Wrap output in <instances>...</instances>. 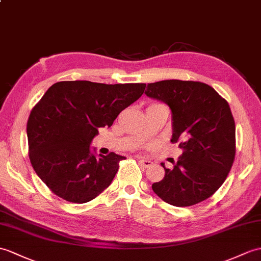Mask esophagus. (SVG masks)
Segmentation results:
<instances>
[{"mask_svg":"<svg viewBox=\"0 0 261 261\" xmlns=\"http://www.w3.org/2000/svg\"><path fill=\"white\" fill-rule=\"evenodd\" d=\"M139 162H140V165L144 168H148V167L152 165V161L149 160V159H140V160H139Z\"/></svg>","mask_w":261,"mask_h":261,"instance_id":"esophagus-1","label":"esophagus"}]
</instances>
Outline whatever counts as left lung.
Returning <instances> with one entry per match:
<instances>
[{
  "label": "left lung",
  "mask_w": 261,
  "mask_h": 261,
  "mask_svg": "<svg viewBox=\"0 0 261 261\" xmlns=\"http://www.w3.org/2000/svg\"><path fill=\"white\" fill-rule=\"evenodd\" d=\"M144 94L171 110V142L184 150L173 169L152 185L163 201L188 207L219 189L232 167L236 125L228 102L202 82L165 80L148 84Z\"/></svg>",
  "instance_id": "left-lung-1"
}]
</instances>
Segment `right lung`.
Here are the masks:
<instances>
[{
	"label": "right lung",
	"instance_id": "obj_1",
	"mask_svg": "<svg viewBox=\"0 0 261 261\" xmlns=\"http://www.w3.org/2000/svg\"><path fill=\"white\" fill-rule=\"evenodd\" d=\"M144 83L62 81L47 89L28 120L29 156L40 179L66 201H91L111 185L124 156L96 154L99 128L143 94Z\"/></svg>",
	"mask_w": 261,
	"mask_h": 261
}]
</instances>
